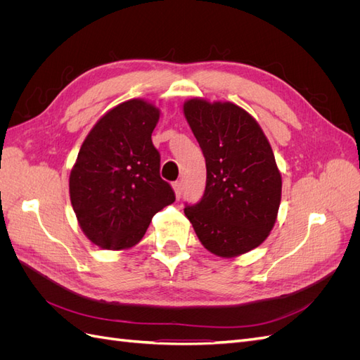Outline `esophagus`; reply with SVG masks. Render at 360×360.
<instances>
[{
    "instance_id": "esophagus-1",
    "label": "esophagus",
    "mask_w": 360,
    "mask_h": 360,
    "mask_svg": "<svg viewBox=\"0 0 360 360\" xmlns=\"http://www.w3.org/2000/svg\"><path fill=\"white\" fill-rule=\"evenodd\" d=\"M172 188H174V192H176V197L180 198L181 193H183V183L181 181H176V183L172 184Z\"/></svg>"
}]
</instances>
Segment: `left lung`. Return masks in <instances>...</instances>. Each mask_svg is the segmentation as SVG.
<instances>
[{
  "instance_id": "left-lung-1",
  "label": "left lung",
  "mask_w": 360,
  "mask_h": 360,
  "mask_svg": "<svg viewBox=\"0 0 360 360\" xmlns=\"http://www.w3.org/2000/svg\"><path fill=\"white\" fill-rule=\"evenodd\" d=\"M183 110L207 168L202 197L186 202L184 214L210 252L245 254L266 240L276 221L282 180L274 151L240 106L192 99Z\"/></svg>"
}]
</instances>
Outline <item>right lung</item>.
<instances>
[{
  "label": "right lung",
  "instance_id": "obj_1",
  "mask_svg": "<svg viewBox=\"0 0 360 360\" xmlns=\"http://www.w3.org/2000/svg\"><path fill=\"white\" fill-rule=\"evenodd\" d=\"M159 110L134 99L106 112L78 153L70 172V201L85 236L103 249H126L144 237L159 210L176 201L160 177L151 141Z\"/></svg>",
  "mask_w": 360,
  "mask_h": 360
}]
</instances>
